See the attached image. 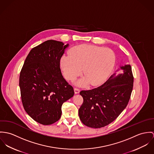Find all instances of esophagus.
I'll return each instance as SVG.
<instances>
[{
  "mask_svg": "<svg viewBox=\"0 0 154 154\" xmlns=\"http://www.w3.org/2000/svg\"><path fill=\"white\" fill-rule=\"evenodd\" d=\"M74 93H75V94H78V93H79V92H80V89L79 88H74Z\"/></svg>",
  "mask_w": 154,
  "mask_h": 154,
  "instance_id": "34e87169",
  "label": "esophagus"
}]
</instances>
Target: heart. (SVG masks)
<instances>
[{"label":"heart","mask_w":154,"mask_h":154,"mask_svg":"<svg viewBox=\"0 0 154 154\" xmlns=\"http://www.w3.org/2000/svg\"><path fill=\"white\" fill-rule=\"evenodd\" d=\"M115 59V53L109 48L82 44L73 47L69 55L62 56L60 67L65 78L69 80H74L83 71L84 77L76 82L77 85L89 83L90 85H97L109 75Z\"/></svg>","instance_id":"b5f03b06"}]
</instances>
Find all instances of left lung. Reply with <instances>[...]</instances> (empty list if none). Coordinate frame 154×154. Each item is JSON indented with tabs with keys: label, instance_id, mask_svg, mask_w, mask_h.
<instances>
[{
	"label": "left lung",
	"instance_id": "1",
	"mask_svg": "<svg viewBox=\"0 0 154 154\" xmlns=\"http://www.w3.org/2000/svg\"><path fill=\"white\" fill-rule=\"evenodd\" d=\"M120 69L123 72L117 75L114 73L102 85L80 92L83 103L79 115L85 126L104 127L116 119L126 108L132 91L134 77L130 64L122 66Z\"/></svg>",
	"mask_w": 154,
	"mask_h": 154
}]
</instances>
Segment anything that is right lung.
<instances>
[{
	"instance_id": "add662e5",
	"label": "right lung",
	"mask_w": 154,
	"mask_h": 154,
	"mask_svg": "<svg viewBox=\"0 0 154 154\" xmlns=\"http://www.w3.org/2000/svg\"><path fill=\"white\" fill-rule=\"evenodd\" d=\"M69 45L55 40L44 42L30 51L21 69L23 106L40 124L49 125L60 119L63 103L74 96V89L64 79L60 66Z\"/></svg>"
}]
</instances>
